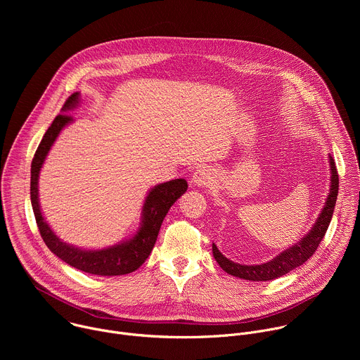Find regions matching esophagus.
I'll return each mask as SVG.
<instances>
[{"mask_svg":"<svg viewBox=\"0 0 360 360\" xmlns=\"http://www.w3.org/2000/svg\"><path fill=\"white\" fill-rule=\"evenodd\" d=\"M192 182L196 186H211L214 184V172L208 167H200L192 175Z\"/></svg>","mask_w":360,"mask_h":360,"instance_id":"obj_1","label":"esophagus"}]
</instances>
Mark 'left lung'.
Segmentation results:
<instances>
[{
    "label": "left lung",
    "mask_w": 360,
    "mask_h": 360,
    "mask_svg": "<svg viewBox=\"0 0 360 360\" xmlns=\"http://www.w3.org/2000/svg\"><path fill=\"white\" fill-rule=\"evenodd\" d=\"M329 165H330V188L325 202V207L322 208L311 231L307 232L299 242H296L290 248L281 252L278 256H275L274 259L259 265L236 264L228 259L226 256H224L221 250L217 248V245L212 243L214 258L218 262V265L232 276L246 279V281H253V282H266V281H272L286 275L288 272L303 265L307 259H309L311 256L316 252L321 240L323 239L328 231V226L333 215L335 205H336V198L339 191V175L336 171L335 161L330 155H329Z\"/></svg>",
    "instance_id": "1"
}]
</instances>
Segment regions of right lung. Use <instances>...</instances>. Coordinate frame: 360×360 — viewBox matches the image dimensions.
Returning <instances> with one entry per match:
<instances>
[{
    "label": "right lung",
    "mask_w": 360,
    "mask_h": 360,
    "mask_svg": "<svg viewBox=\"0 0 360 360\" xmlns=\"http://www.w3.org/2000/svg\"><path fill=\"white\" fill-rule=\"evenodd\" d=\"M81 101L79 92H74L61 110V114L46 129L39 142L37 152L31 164V205L35 215V221L44 239L45 245L54 255H57L61 261L70 266L79 269L82 272L98 275V276H118L127 275L136 271L150 255L153 245L157 242L161 225L167 217L169 208L181 198L188 189V182L182 178L172 179L160 185L153 186L143 202L141 222L138 231L128 239L118 242L117 245L102 248V249H82L74 245H70L60 239L54 231L51 229L45 221L38 196V178L39 171L45 162V158L51 146L54 145L60 132L74 122L71 115H67L68 111L78 107Z\"/></svg>",
    "instance_id": "right-lung-1"
}]
</instances>
